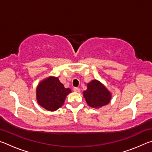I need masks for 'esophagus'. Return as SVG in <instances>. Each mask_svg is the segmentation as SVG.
Masks as SVG:
<instances>
[{
	"mask_svg": "<svg viewBox=\"0 0 152 152\" xmlns=\"http://www.w3.org/2000/svg\"><path fill=\"white\" fill-rule=\"evenodd\" d=\"M73 91L76 92H79L80 91V90L79 88H76V87H75V88H73Z\"/></svg>",
	"mask_w": 152,
	"mask_h": 152,
	"instance_id": "esophagus-1",
	"label": "esophagus"
}]
</instances>
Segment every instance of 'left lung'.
I'll use <instances>...</instances> for the list:
<instances>
[{
	"label": "left lung",
	"mask_w": 152,
	"mask_h": 152,
	"mask_svg": "<svg viewBox=\"0 0 152 152\" xmlns=\"http://www.w3.org/2000/svg\"><path fill=\"white\" fill-rule=\"evenodd\" d=\"M86 103L92 108H100L109 103L111 93L101 82L93 80L87 84L86 91L83 92Z\"/></svg>",
	"instance_id": "8db88e82"
}]
</instances>
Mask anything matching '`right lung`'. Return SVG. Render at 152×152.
Wrapping results in <instances>:
<instances>
[{
  "mask_svg": "<svg viewBox=\"0 0 152 152\" xmlns=\"http://www.w3.org/2000/svg\"><path fill=\"white\" fill-rule=\"evenodd\" d=\"M70 88H66L57 77L50 76L41 81L36 89L37 101L41 107L55 111L64 104Z\"/></svg>",
  "mask_w": 152,
  "mask_h": 152,
  "instance_id": "add662e5",
  "label": "right lung"
}]
</instances>
